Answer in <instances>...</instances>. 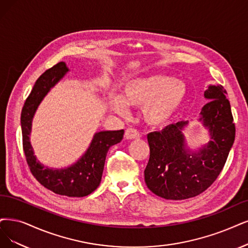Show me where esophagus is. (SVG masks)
Here are the masks:
<instances>
[{"mask_svg":"<svg viewBox=\"0 0 248 248\" xmlns=\"http://www.w3.org/2000/svg\"><path fill=\"white\" fill-rule=\"evenodd\" d=\"M124 138L126 140H135L140 138L139 132L135 129H126L124 133Z\"/></svg>","mask_w":248,"mask_h":248,"instance_id":"esophagus-1","label":"esophagus"}]
</instances>
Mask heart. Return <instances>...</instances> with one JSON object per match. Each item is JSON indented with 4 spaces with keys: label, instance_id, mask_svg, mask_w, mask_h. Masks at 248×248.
<instances>
[{
    "label": "heart",
    "instance_id": "obj_1",
    "mask_svg": "<svg viewBox=\"0 0 248 248\" xmlns=\"http://www.w3.org/2000/svg\"><path fill=\"white\" fill-rule=\"evenodd\" d=\"M186 99L185 82L170 76L155 73L124 82L122 96H111L110 105L117 113H125L127 106L141 108L145 124L158 129L175 119Z\"/></svg>",
    "mask_w": 248,
    "mask_h": 248
}]
</instances>
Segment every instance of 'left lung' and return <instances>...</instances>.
<instances>
[{"mask_svg": "<svg viewBox=\"0 0 248 248\" xmlns=\"http://www.w3.org/2000/svg\"><path fill=\"white\" fill-rule=\"evenodd\" d=\"M227 92L209 85L208 102L201 108L198 122L207 130L208 141L196 147L188 144L185 130L189 121L168 125L148 134L150 157L145 183L155 195L170 200L194 197L205 191L222 171L235 140V124Z\"/></svg>", "mask_w": 248, "mask_h": 248, "instance_id": "1", "label": "left lung"}]
</instances>
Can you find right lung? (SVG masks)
Segmentation results:
<instances>
[{
    "instance_id": "obj_1",
    "label": "right lung",
    "mask_w": 248,
    "mask_h": 248,
    "mask_svg": "<svg viewBox=\"0 0 248 248\" xmlns=\"http://www.w3.org/2000/svg\"><path fill=\"white\" fill-rule=\"evenodd\" d=\"M69 72L64 62L46 70L35 81L21 111V131L25 157L29 167L41 184L59 195L84 197L100 185L106 154L111 146L123 140L124 130L100 131L94 134L88 149L72 164L65 168H49L38 159L31 142L32 119L44 98Z\"/></svg>"
}]
</instances>
